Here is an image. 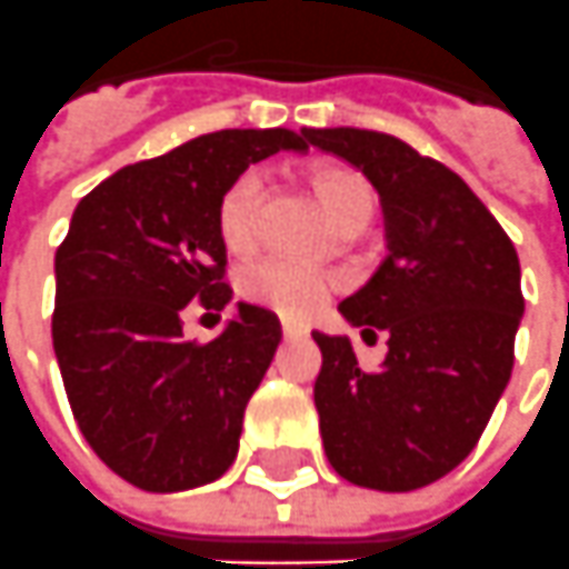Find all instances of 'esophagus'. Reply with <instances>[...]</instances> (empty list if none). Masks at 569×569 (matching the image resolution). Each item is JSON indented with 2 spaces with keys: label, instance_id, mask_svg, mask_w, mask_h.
<instances>
[{
  "label": "esophagus",
  "instance_id": "34e87169",
  "mask_svg": "<svg viewBox=\"0 0 569 569\" xmlns=\"http://www.w3.org/2000/svg\"><path fill=\"white\" fill-rule=\"evenodd\" d=\"M281 335H284V337H303V335H307V328H300V325L284 322V325H281Z\"/></svg>",
  "mask_w": 569,
  "mask_h": 569
}]
</instances>
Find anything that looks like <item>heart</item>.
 I'll return each mask as SVG.
<instances>
[{
    "instance_id": "1",
    "label": "heart",
    "mask_w": 569,
    "mask_h": 569,
    "mask_svg": "<svg viewBox=\"0 0 569 569\" xmlns=\"http://www.w3.org/2000/svg\"><path fill=\"white\" fill-rule=\"evenodd\" d=\"M307 179L343 232L356 234L375 217L378 194L366 172L325 160L309 167ZM262 201H266V176L260 170L241 172L219 201V238L238 257L250 253L260 241ZM238 291L247 303L269 309L284 322H309L340 291V278L328 269L272 257L247 266L238 276Z\"/></svg>"
}]
</instances>
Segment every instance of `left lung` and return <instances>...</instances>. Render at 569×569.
<instances>
[{"label":"left lung","mask_w":569,"mask_h":569,"mask_svg":"<svg viewBox=\"0 0 569 569\" xmlns=\"http://www.w3.org/2000/svg\"><path fill=\"white\" fill-rule=\"evenodd\" d=\"M307 139L366 172L390 238L381 269L340 303L362 337L387 335L383 366L362 371L347 337L312 335L325 456L356 487H427L471 456L508 387L523 316L517 250L458 172L397 136L337 127Z\"/></svg>","instance_id":"1"}]
</instances>
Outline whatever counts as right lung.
Here are the masks:
<instances>
[{"label": "right lung", "instance_id": "add662e5", "mask_svg": "<svg viewBox=\"0 0 569 569\" xmlns=\"http://www.w3.org/2000/svg\"><path fill=\"white\" fill-rule=\"evenodd\" d=\"M307 151V129H219L129 163L73 210L54 253L52 343L82 437L144 492L213 483L238 456L244 409L281 328L262 307L210 340H186L188 309L232 300L217 213L257 160Z\"/></svg>", "mask_w": 569, "mask_h": 569}]
</instances>
